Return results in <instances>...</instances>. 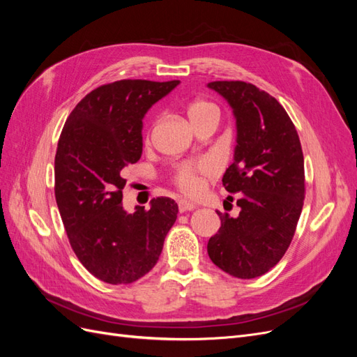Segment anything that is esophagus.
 <instances>
[{
	"label": "esophagus",
	"instance_id": "1",
	"mask_svg": "<svg viewBox=\"0 0 357 357\" xmlns=\"http://www.w3.org/2000/svg\"><path fill=\"white\" fill-rule=\"evenodd\" d=\"M197 205L193 202H189L186 199H180L178 201V211L180 213H185V211H190V210H195Z\"/></svg>",
	"mask_w": 357,
	"mask_h": 357
}]
</instances>
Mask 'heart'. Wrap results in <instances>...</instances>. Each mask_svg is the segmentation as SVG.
<instances>
[{"instance_id": "b5f03b06", "label": "heart", "mask_w": 357, "mask_h": 357, "mask_svg": "<svg viewBox=\"0 0 357 357\" xmlns=\"http://www.w3.org/2000/svg\"><path fill=\"white\" fill-rule=\"evenodd\" d=\"M189 117L190 121H197L198 117L208 113H219L215 105L207 101H195L189 105ZM213 165L208 160H188L181 162L174 167L172 172V181L174 185L186 195H195L201 190L202 177L213 172Z\"/></svg>"}]
</instances>
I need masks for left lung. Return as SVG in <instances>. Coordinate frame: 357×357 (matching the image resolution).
<instances>
[{
    "label": "left lung",
    "instance_id": "1",
    "mask_svg": "<svg viewBox=\"0 0 357 357\" xmlns=\"http://www.w3.org/2000/svg\"><path fill=\"white\" fill-rule=\"evenodd\" d=\"M236 121L234 162L223 186L238 193V218L222 214L208 240L215 266L236 278L261 277L278 264L295 235L305 198L304 155L296 128L274 96L245 82H211ZM232 198V197H231Z\"/></svg>",
    "mask_w": 357,
    "mask_h": 357
}]
</instances>
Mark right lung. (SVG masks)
<instances>
[{
	"label": "right lung",
	"mask_w": 357,
	"mask_h": 357,
	"mask_svg": "<svg viewBox=\"0 0 357 357\" xmlns=\"http://www.w3.org/2000/svg\"><path fill=\"white\" fill-rule=\"evenodd\" d=\"M178 80H119L74 107L55 156V198L75 256L104 283L129 284L160 256L178 205L153 198L150 210L125 211L122 169L143 152V117Z\"/></svg>",
	"instance_id": "1"
}]
</instances>
